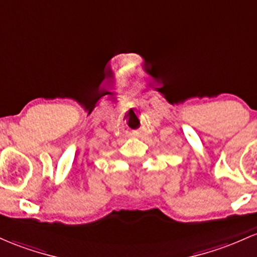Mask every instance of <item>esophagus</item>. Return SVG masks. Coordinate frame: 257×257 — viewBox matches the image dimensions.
<instances>
[{"label":"esophagus","mask_w":257,"mask_h":257,"mask_svg":"<svg viewBox=\"0 0 257 257\" xmlns=\"http://www.w3.org/2000/svg\"><path fill=\"white\" fill-rule=\"evenodd\" d=\"M129 135H131V137H138V132L137 131L129 132Z\"/></svg>","instance_id":"34e87169"}]
</instances>
